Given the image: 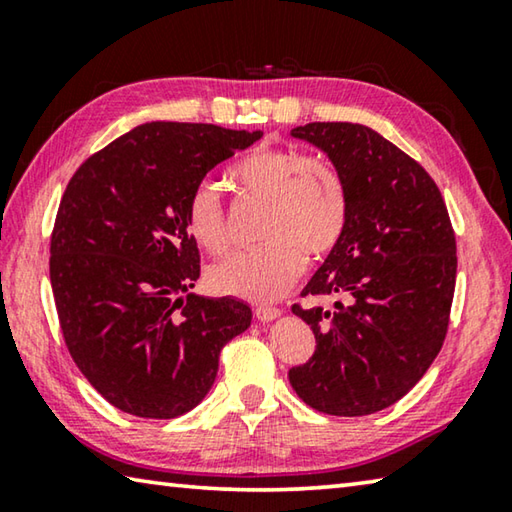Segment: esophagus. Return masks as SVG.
<instances>
[{
    "mask_svg": "<svg viewBox=\"0 0 512 512\" xmlns=\"http://www.w3.org/2000/svg\"><path fill=\"white\" fill-rule=\"evenodd\" d=\"M255 316H257V320H262V323H271V320L280 318V309H275V307H255Z\"/></svg>",
    "mask_w": 512,
    "mask_h": 512,
    "instance_id": "34e87169",
    "label": "esophagus"
}]
</instances>
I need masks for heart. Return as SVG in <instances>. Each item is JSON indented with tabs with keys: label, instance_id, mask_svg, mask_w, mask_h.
I'll use <instances>...</instances> for the list:
<instances>
[{
	"label": "heart",
	"instance_id": "obj_1",
	"mask_svg": "<svg viewBox=\"0 0 512 512\" xmlns=\"http://www.w3.org/2000/svg\"><path fill=\"white\" fill-rule=\"evenodd\" d=\"M232 180L248 201L266 203L259 221L264 244L214 264L207 282L221 296L275 300L296 282L305 257L320 262L339 246L348 223V189L332 164L268 144L244 155L232 167ZM187 230L210 255L225 253L230 244L221 194L210 180L189 194Z\"/></svg>",
	"mask_w": 512,
	"mask_h": 512
}]
</instances>
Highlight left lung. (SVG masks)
Wrapping results in <instances>:
<instances>
[{
    "mask_svg": "<svg viewBox=\"0 0 512 512\" xmlns=\"http://www.w3.org/2000/svg\"><path fill=\"white\" fill-rule=\"evenodd\" d=\"M332 160L348 223L293 305L316 352L289 370L293 391L329 415H370L411 391L443 348L456 287V237L440 189L418 162L368 126L314 121L291 131Z\"/></svg>",
    "mask_w": 512,
    "mask_h": 512,
    "instance_id": "8db88e82",
    "label": "left lung"
}]
</instances>
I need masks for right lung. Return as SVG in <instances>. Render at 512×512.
Listing matches in <instances>:
<instances>
[{
	"instance_id": "right-lung-1",
	"label": "right lung",
	"mask_w": 512,
	"mask_h": 512,
	"mask_svg": "<svg viewBox=\"0 0 512 512\" xmlns=\"http://www.w3.org/2000/svg\"><path fill=\"white\" fill-rule=\"evenodd\" d=\"M262 131L151 121L85 160L60 201L49 275L67 350L85 379L137 418L192 411L253 311L203 298L187 201L207 171Z\"/></svg>"
}]
</instances>
